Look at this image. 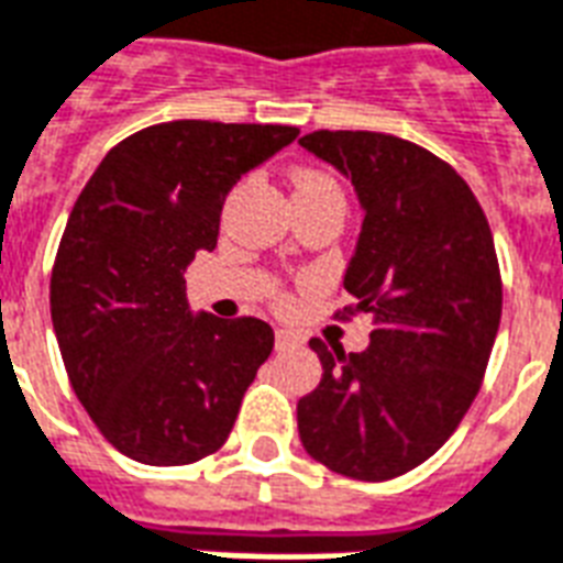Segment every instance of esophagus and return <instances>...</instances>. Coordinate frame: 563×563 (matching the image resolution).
Instances as JSON below:
<instances>
[{"label":"esophagus","instance_id":"1","mask_svg":"<svg viewBox=\"0 0 563 563\" xmlns=\"http://www.w3.org/2000/svg\"><path fill=\"white\" fill-rule=\"evenodd\" d=\"M294 344H299L297 332H294V329L278 327L276 329V346H278V350H287V346H294Z\"/></svg>","mask_w":563,"mask_h":563}]
</instances>
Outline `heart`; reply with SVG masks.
Returning a JSON list of instances; mask_svg holds the SVG:
<instances>
[{"label":"heart","instance_id":"1","mask_svg":"<svg viewBox=\"0 0 563 563\" xmlns=\"http://www.w3.org/2000/svg\"><path fill=\"white\" fill-rule=\"evenodd\" d=\"M308 180H327V177L314 175V172H302V175L297 177V184H308Z\"/></svg>","mask_w":563,"mask_h":563}]
</instances>
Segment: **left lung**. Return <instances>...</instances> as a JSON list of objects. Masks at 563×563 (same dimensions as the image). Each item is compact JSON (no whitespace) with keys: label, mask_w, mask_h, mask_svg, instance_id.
<instances>
[{"label":"left lung","mask_w":563,"mask_h":563,"mask_svg":"<svg viewBox=\"0 0 563 563\" xmlns=\"http://www.w3.org/2000/svg\"><path fill=\"white\" fill-rule=\"evenodd\" d=\"M299 145L356 186L344 314L374 317L362 353L311 338L323 377L297 404L299 439L338 475H407L457 430L487 371L501 320L493 231L466 180L407 139L314 130Z\"/></svg>","instance_id":"8db88e82"}]
</instances>
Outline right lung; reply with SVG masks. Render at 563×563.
I'll return each instance as SVG.
<instances>
[{
	"mask_svg": "<svg viewBox=\"0 0 563 563\" xmlns=\"http://www.w3.org/2000/svg\"><path fill=\"white\" fill-rule=\"evenodd\" d=\"M297 136L282 124L145 126L76 198L49 278L53 329L79 404L130 460L186 466L225 445L273 329L192 314L184 273L217 249L231 186Z\"/></svg>",
	"mask_w": 563,
	"mask_h": 563,
	"instance_id": "1",
	"label": "right lung"
}]
</instances>
